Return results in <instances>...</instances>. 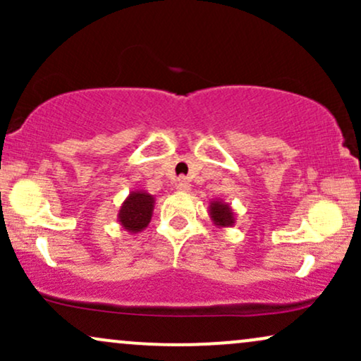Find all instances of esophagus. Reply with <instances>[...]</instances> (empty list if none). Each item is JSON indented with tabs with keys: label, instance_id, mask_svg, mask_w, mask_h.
Listing matches in <instances>:
<instances>
[{
	"label": "esophagus",
	"instance_id": "esophagus-1",
	"mask_svg": "<svg viewBox=\"0 0 361 361\" xmlns=\"http://www.w3.org/2000/svg\"><path fill=\"white\" fill-rule=\"evenodd\" d=\"M176 190L178 192H190V183L185 180V178H178Z\"/></svg>",
	"mask_w": 361,
	"mask_h": 361
}]
</instances>
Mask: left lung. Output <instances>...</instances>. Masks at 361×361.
Masks as SVG:
<instances>
[{"label":"left lung","instance_id":"left-lung-1","mask_svg":"<svg viewBox=\"0 0 361 361\" xmlns=\"http://www.w3.org/2000/svg\"><path fill=\"white\" fill-rule=\"evenodd\" d=\"M209 215L219 229H224V227H233L235 224V214L233 207L227 204V202L219 200V198L210 200Z\"/></svg>","mask_w":361,"mask_h":361}]
</instances>
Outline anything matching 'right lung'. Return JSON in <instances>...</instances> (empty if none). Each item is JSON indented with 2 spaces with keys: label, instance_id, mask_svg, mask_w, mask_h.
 <instances>
[{
  "label": "right lung",
  "instance_id": "right-lung-1",
  "mask_svg": "<svg viewBox=\"0 0 361 361\" xmlns=\"http://www.w3.org/2000/svg\"><path fill=\"white\" fill-rule=\"evenodd\" d=\"M154 210V197L144 190H132L120 205L117 221L128 234H139L149 226Z\"/></svg>",
  "mask_w": 361,
  "mask_h": 361
}]
</instances>
